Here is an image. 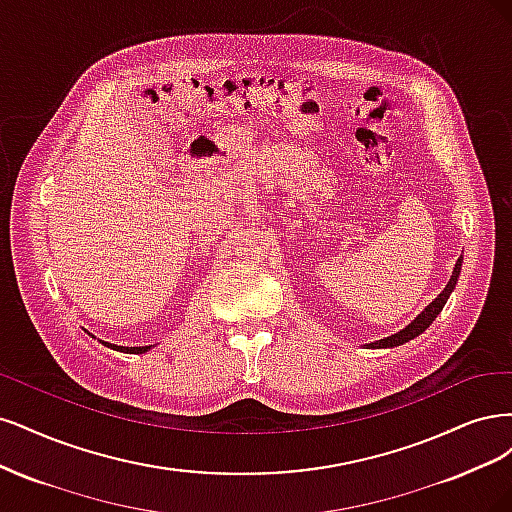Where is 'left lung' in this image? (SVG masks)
<instances>
[{
	"mask_svg": "<svg viewBox=\"0 0 512 512\" xmlns=\"http://www.w3.org/2000/svg\"><path fill=\"white\" fill-rule=\"evenodd\" d=\"M459 270H461V257H459L457 263H455V270H453V276L449 278V285L444 287V291L438 295V298H436L430 306H427V308L421 312V315H419L415 321H412L410 325H406V327L402 329V332L393 334V336H389V338H383V340H376V342H372V344H368V346H372V349H389V346H400V344L412 340L415 336L423 334L425 329L432 325V321L440 315V310L444 308V304H447L451 291L455 289Z\"/></svg>",
	"mask_w": 512,
	"mask_h": 512,
	"instance_id": "left-lung-1",
	"label": "left lung"
}]
</instances>
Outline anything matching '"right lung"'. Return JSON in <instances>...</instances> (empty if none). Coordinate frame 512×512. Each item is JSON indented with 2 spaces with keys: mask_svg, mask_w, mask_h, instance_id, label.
<instances>
[{
  "mask_svg": "<svg viewBox=\"0 0 512 512\" xmlns=\"http://www.w3.org/2000/svg\"><path fill=\"white\" fill-rule=\"evenodd\" d=\"M106 346H110V349H114V351H123V353H146L148 349H151V346H117V344H108V342H104Z\"/></svg>",
  "mask_w": 512,
  "mask_h": 512,
  "instance_id": "add662e5",
  "label": "right lung"
}]
</instances>
